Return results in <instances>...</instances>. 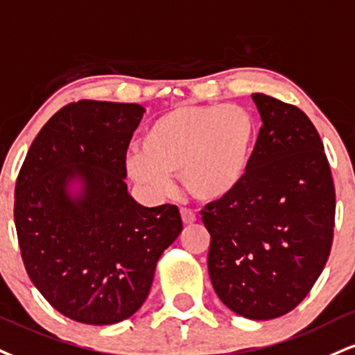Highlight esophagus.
Listing matches in <instances>:
<instances>
[{
    "mask_svg": "<svg viewBox=\"0 0 355 355\" xmlns=\"http://www.w3.org/2000/svg\"><path fill=\"white\" fill-rule=\"evenodd\" d=\"M180 215H182V221H183V223H185V225H193L195 221H196L195 213L191 211V210H187V208H182Z\"/></svg>",
    "mask_w": 355,
    "mask_h": 355,
    "instance_id": "1",
    "label": "esophagus"
}]
</instances>
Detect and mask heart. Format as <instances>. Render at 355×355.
<instances>
[{
    "instance_id": "b5f03b06",
    "label": "heart",
    "mask_w": 355,
    "mask_h": 355,
    "mask_svg": "<svg viewBox=\"0 0 355 355\" xmlns=\"http://www.w3.org/2000/svg\"><path fill=\"white\" fill-rule=\"evenodd\" d=\"M258 125L240 105H177L150 123L142 148L127 153V173L153 193L172 185L180 172L183 189L198 202H218L245 180Z\"/></svg>"
}]
</instances>
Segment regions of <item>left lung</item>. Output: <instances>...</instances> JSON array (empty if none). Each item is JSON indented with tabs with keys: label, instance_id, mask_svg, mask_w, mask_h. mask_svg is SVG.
Masks as SVG:
<instances>
[{
	"label": "left lung",
	"instance_id": "obj_1",
	"mask_svg": "<svg viewBox=\"0 0 355 355\" xmlns=\"http://www.w3.org/2000/svg\"><path fill=\"white\" fill-rule=\"evenodd\" d=\"M261 115L245 180L202 210L208 272L233 313L268 321L293 311L321 275L334 236L336 191L324 145L296 105L253 94Z\"/></svg>",
	"mask_w": 355,
	"mask_h": 355
}]
</instances>
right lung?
<instances>
[{
	"mask_svg": "<svg viewBox=\"0 0 355 355\" xmlns=\"http://www.w3.org/2000/svg\"><path fill=\"white\" fill-rule=\"evenodd\" d=\"M145 109L79 101L46 122L15 190L29 279L72 321L107 326L147 300L162 253L182 233L175 205L147 208L127 190L125 152Z\"/></svg>",
	"mask_w": 355,
	"mask_h": 355,
	"instance_id": "add662e5",
	"label": "right lung"
}]
</instances>
